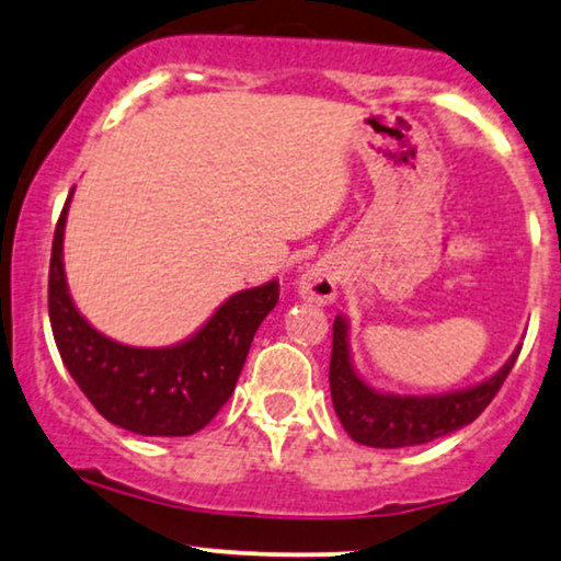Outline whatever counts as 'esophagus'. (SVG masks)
<instances>
[{"instance_id":"34e87169","label":"esophagus","mask_w":561,"mask_h":561,"mask_svg":"<svg viewBox=\"0 0 561 561\" xmlns=\"http://www.w3.org/2000/svg\"><path fill=\"white\" fill-rule=\"evenodd\" d=\"M336 268L332 263L319 261L313 266L306 268V274L298 282V295L302 300L316 302V306H327L336 298Z\"/></svg>"}]
</instances>
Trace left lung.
I'll list each match as a JSON object with an SVG mask.
<instances>
[{
    "label": "left lung",
    "mask_w": 561,
    "mask_h": 561,
    "mask_svg": "<svg viewBox=\"0 0 561 561\" xmlns=\"http://www.w3.org/2000/svg\"><path fill=\"white\" fill-rule=\"evenodd\" d=\"M519 355V347L491 379L470 389L449 391V394L400 397L376 391L355 374L350 360L347 321L334 319L332 363H329V387L336 417L357 444L376 449H400L428 444L451 431L468 426L489 408L496 391L502 389Z\"/></svg>",
    "instance_id": "left-lung-1"
}]
</instances>
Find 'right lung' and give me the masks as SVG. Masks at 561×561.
Instances as JSON below:
<instances>
[{"instance_id": "add662e5", "label": "right lung", "mask_w": 561, "mask_h": 561, "mask_svg": "<svg viewBox=\"0 0 561 561\" xmlns=\"http://www.w3.org/2000/svg\"><path fill=\"white\" fill-rule=\"evenodd\" d=\"M70 198L54 229L49 263V321L62 363L114 426L140 436L195 434L234 391L255 329L279 300V282L232 295L180 345H119L78 313L67 289L62 240Z\"/></svg>"}]
</instances>
